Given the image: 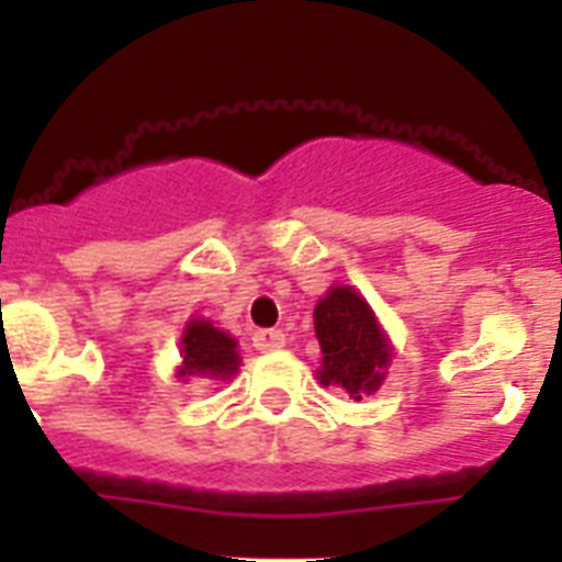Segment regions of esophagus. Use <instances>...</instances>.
<instances>
[{"label": "esophagus", "mask_w": 562, "mask_h": 562, "mask_svg": "<svg viewBox=\"0 0 562 562\" xmlns=\"http://www.w3.org/2000/svg\"><path fill=\"white\" fill-rule=\"evenodd\" d=\"M286 342V335L281 329H261L252 335V346H256L258 351H278L284 349Z\"/></svg>", "instance_id": "esophagus-1"}]
</instances>
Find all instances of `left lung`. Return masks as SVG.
Wrapping results in <instances>:
<instances>
[{
	"instance_id": "8db88e82",
	"label": "left lung",
	"mask_w": 562,
	"mask_h": 562,
	"mask_svg": "<svg viewBox=\"0 0 562 562\" xmlns=\"http://www.w3.org/2000/svg\"><path fill=\"white\" fill-rule=\"evenodd\" d=\"M315 335L321 342V369L315 380L342 389L355 400L380 391L389 374L394 346L369 301L349 284H335L315 306Z\"/></svg>"
}]
</instances>
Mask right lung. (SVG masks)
<instances>
[{
    "label": "right lung",
    "instance_id": "right-lung-1",
    "mask_svg": "<svg viewBox=\"0 0 562 562\" xmlns=\"http://www.w3.org/2000/svg\"><path fill=\"white\" fill-rule=\"evenodd\" d=\"M180 357L177 376L182 382L193 376L227 382L238 374V366H241L236 337L225 329H216L207 317L200 315H193L182 329Z\"/></svg>",
    "mask_w": 562,
    "mask_h": 562
}]
</instances>
